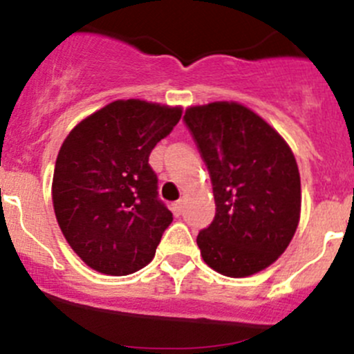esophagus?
I'll return each mask as SVG.
<instances>
[{
    "instance_id": "esophagus-1",
    "label": "esophagus",
    "mask_w": 354,
    "mask_h": 354,
    "mask_svg": "<svg viewBox=\"0 0 354 354\" xmlns=\"http://www.w3.org/2000/svg\"><path fill=\"white\" fill-rule=\"evenodd\" d=\"M183 207H185L183 200H178V202L171 203V210H173V214H174V216H176V217H180L181 214H183Z\"/></svg>"
}]
</instances>
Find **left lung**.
I'll return each mask as SVG.
<instances>
[{
	"mask_svg": "<svg viewBox=\"0 0 354 354\" xmlns=\"http://www.w3.org/2000/svg\"><path fill=\"white\" fill-rule=\"evenodd\" d=\"M212 180L216 217L197 236L203 262L227 277L272 266L296 233L301 181L288 142L262 116L234 101L185 111Z\"/></svg>",
	"mask_w": 354,
	"mask_h": 354,
	"instance_id": "obj_1",
	"label": "left lung"
}]
</instances>
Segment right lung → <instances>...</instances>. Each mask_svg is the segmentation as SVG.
Segmentation results:
<instances>
[{
    "label": "right lung",
    "mask_w": 354,
    "mask_h": 354,
    "mask_svg": "<svg viewBox=\"0 0 354 354\" xmlns=\"http://www.w3.org/2000/svg\"><path fill=\"white\" fill-rule=\"evenodd\" d=\"M181 113V106L118 99L84 118L62 144L53 207L68 245L91 269L128 276L154 259L173 214L157 200L149 156Z\"/></svg>",
    "instance_id": "add662e5"
}]
</instances>
